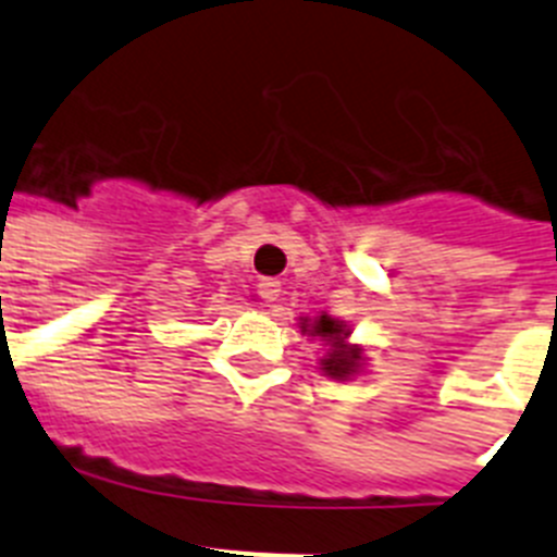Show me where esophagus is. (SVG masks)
I'll use <instances>...</instances> for the list:
<instances>
[{
  "label": "esophagus",
  "instance_id": "esophagus-1",
  "mask_svg": "<svg viewBox=\"0 0 557 557\" xmlns=\"http://www.w3.org/2000/svg\"><path fill=\"white\" fill-rule=\"evenodd\" d=\"M278 295H282V282H275V278H264V282H259V298H262L268 307L278 301Z\"/></svg>",
  "mask_w": 557,
  "mask_h": 557
}]
</instances>
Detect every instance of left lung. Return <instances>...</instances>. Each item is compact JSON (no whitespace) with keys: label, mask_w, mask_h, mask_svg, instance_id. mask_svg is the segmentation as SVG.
Masks as SVG:
<instances>
[{"label":"left lung","mask_w":557,"mask_h":557,"mask_svg":"<svg viewBox=\"0 0 557 557\" xmlns=\"http://www.w3.org/2000/svg\"><path fill=\"white\" fill-rule=\"evenodd\" d=\"M304 332H309L312 337L326 339L329 354L321 359V371L332 379H348L359 371L362 366V348L359 346H346V337L351 332L346 329L343 321H334L329 314H321L314 323H301Z\"/></svg>","instance_id":"left-lung-1"}]
</instances>
